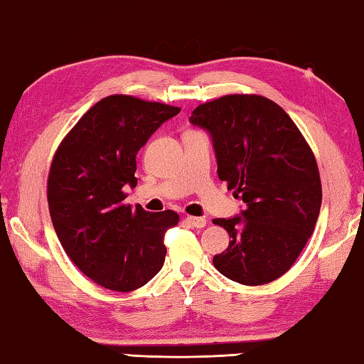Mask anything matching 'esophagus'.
Wrapping results in <instances>:
<instances>
[{
	"label": "esophagus",
	"mask_w": 364,
	"mask_h": 364,
	"mask_svg": "<svg viewBox=\"0 0 364 364\" xmlns=\"http://www.w3.org/2000/svg\"><path fill=\"white\" fill-rule=\"evenodd\" d=\"M186 221L188 225H192L193 228H203V226L207 225V220L202 217H187Z\"/></svg>",
	"instance_id": "34e87169"
}]
</instances>
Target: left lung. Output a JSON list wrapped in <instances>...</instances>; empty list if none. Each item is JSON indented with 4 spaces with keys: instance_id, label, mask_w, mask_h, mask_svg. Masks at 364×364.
<instances>
[{
    "instance_id": "1",
    "label": "left lung",
    "mask_w": 364,
    "mask_h": 364,
    "mask_svg": "<svg viewBox=\"0 0 364 364\" xmlns=\"http://www.w3.org/2000/svg\"><path fill=\"white\" fill-rule=\"evenodd\" d=\"M188 121L210 134L220 181L245 202L233 218L213 220L231 238L213 266L245 286L276 281L296 262L320 213L312 149L289 114L259 95L198 105Z\"/></svg>"
}]
</instances>
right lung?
Listing matches in <instances>:
<instances>
[{"label": "right lung", "mask_w": 364, "mask_h": 364, "mask_svg": "<svg viewBox=\"0 0 364 364\" xmlns=\"http://www.w3.org/2000/svg\"><path fill=\"white\" fill-rule=\"evenodd\" d=\"M181 108L112 95L95 103L52 159L47 202L62 247L98 286L117 292L143 287L166 259L172 210L151 213L124 203L136 187V154Z\"/></svg>", "instance_id": "add662e5"}]
</instances>
